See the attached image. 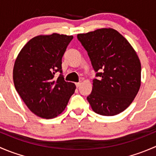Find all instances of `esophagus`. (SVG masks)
<instances>
[{
	"mask_svg": "<svg viewBox=\"0 0 156 156\" xmlns=\"http://www.w3.org/2000/svg\"><path fill=\"white\" fill-rule=\"evenodd\" d=\"M81 82H78V83H76V84H75V85H76V87L78 88L80 87V86H81Z\"/></svg>",
	"mask_w": 156,
	"mask_h": 156,
	"instance_id": "1",
	"label": "esophagus"
}]
</instances>
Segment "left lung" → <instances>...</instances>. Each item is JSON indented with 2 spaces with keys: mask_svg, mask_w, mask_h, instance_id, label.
Listing matches in <instances>:
<instances>
[{
  "mask_svg": "<svg viewBox=\"0 0 156 156\" xmlns=\"http://www.w3.org/2000/svg\"><path fill=\"white\" fill-rule=\"evenodd\" d=\"M96 72L87 97L92 109L112 116L125 110L140 87L141 64L136 52L116 30L100 29L77 35Z\"/></svg>",
  "mask_w": 156,
  "mask_h": 156,
  "instance_id": "left-lung-1",
  "label": "left lung"
}]
</instances>
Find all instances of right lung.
Returning <instances> with one entry per match:
<instances>
[{"instance_id": "add662e5", "label": "right lung", "mask_w": 156, "mask_h": 156, "mask_svg": "<svg viewBox=\"0 0 156 156\" xmlns=\"http://www.w3.org/2000/svg\"><path fill=\"white\" fill-rule=\"evenodd\" d=\"M73 36L56 33L33 37L22 49L13 67L15 88L36 115L53 119L66 107L75 84L64 80L62 58ZM59 72L56 79L55 73Z\"/></svg>"}]
</instances>
